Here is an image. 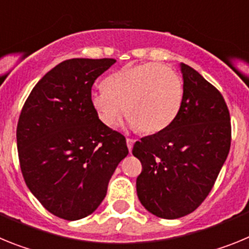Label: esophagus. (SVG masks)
Listing matches in <instances>:
<instances>
[{
  "mask_svg": "<svg viewBox=\"0 0 249 249\" xmlns=\"http://www.w3.org/2000/svg\"><path fill=\"white\" fill-rule=\"evenodd\" d=\"M126 142H127V147H128V151L131 152L132 151V147H133V144H135L136 141L133 140V138H127Z\"/></svg>",
  "mask_w": 249,
  "mask_h": 249,
  "instance_id": "1",
  "label": "esophagus"
}]
</instances>
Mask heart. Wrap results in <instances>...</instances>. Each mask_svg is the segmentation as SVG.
<instances>
[{
  "label": "heart",
  "mask_w": 249,
  "mask_h": 249,
  "mask_svg": "<svg viewBox=\"0 0 249 249\" xmlns=\"http://www.w3.org/2000/svg\"><path fill=\"white\" fill-rule=\"evenodd\" d=\"M103 91L92 93L91 106L103 126L111 127L121 112L143 135L168 128L183 102V82L179 74L156 62L127 66L106 77Z\"/></svg>",
  "instance_id": "b5f03b06"
}]
</instances>
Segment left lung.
I'll list each match as a JSON object with an SVG mask.
<instances>
[{
  "instance_id": "obj_1",
  "label": "left lung",
  "mask_w": 249,
  "mask_h": 249,
  "mask_svg": "<svg viewBox=\"0 0 249 249\" xmlns=\"http://www.w3.org/2000/svg\"><path fill=\"white\" fill-rule=\"evenodd\" d=\"M183 102L164 131L137 141L142 163L137 196L152 214L181 218L197 210L212 190L231 147V117L221 92L181 63Z\"/></svg>"
}]
</instances>
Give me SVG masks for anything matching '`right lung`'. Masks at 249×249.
Listing matches in <instances>:
<instances>
[{
    "instance_id": "add662e5",
    "label": "right lung",
    "mask_w": 249,
    "mask_h": 249,
    "mask_svg": "<svg viewBox=\"0 0 249 249\" xmlns=\"http://www.w3.org/2000/svg\"><path fill=\"white\" fill-rule=\"evenodd\" d=\"M113 58L63 61L38 81L17 124L19 166L28 190L48 212L85 218L106 197L108 182L128 155L126 138L103 126L91 89Z\"/></svg>"
}]
</instances>
